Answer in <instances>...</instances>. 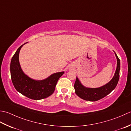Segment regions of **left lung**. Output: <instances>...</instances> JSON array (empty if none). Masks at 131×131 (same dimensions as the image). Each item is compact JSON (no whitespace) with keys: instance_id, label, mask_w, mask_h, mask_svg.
Listing matches in <instances>:
<instances>
[{"instance_id":"1","label":"left lung","mask_w":131,"mask_h":131,"mask_svg":"<svg viewBox=\"0 0 131 131\" xmlns=\"http://www.w3.org/2000/svg\"><path fill=\"white\" fill-rule=\"evenodd\" d=\"M115 55L117 60V66L115 72L113 79L106 84L97 88H87L84 86L79 79L77 78V77H76L75 83L74 84V88L75 90V93L80 98L85 101L94 102V101L100 100L106 97L115 88L118 84L119 79L121 62H120V59L115 52Z\"/></svg>"}]
</instances>
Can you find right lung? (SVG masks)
Listing matches in <instances>:
<instances>
[{
  "mask_svg": "<svg viewBox=\"0 0 131 131\" xmlns=\"http://www.w3.org/2000/svg\"><path fill=\"white\" fill-rule=\"evenodd\" d=\"M24 45L17 50L10 62V72L13 85L17 92L26 97L34 100L44 99L54 93L58 80L64 72L54 73L42 80L29 77L22 70L19 62V53Z\"/></svg>",
  "mask_w": 131,
  "mask_h": 131,
  "instance_id": "add662e5",
  "label": "right lung"
}]
</instances>
